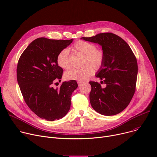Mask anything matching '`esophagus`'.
<instances>
[{
    "label": "esophagus",
    "instance_id": "esophagus-1",
    "mask_svg": "<svg viewBox=\"0 0 157 157\" xmlns=\"http://www.w3.org/2000/svg\"><path fill=\"white\" fill-rule=\"evenodd\" d=\"M83 81H78V84L79 86H81V85H83Z\"/></svg>",
    "mask_w": 157,
    "mask_h": 157
}]
</instances>
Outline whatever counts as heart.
<instances>
[{
  "instance_id": "1",
  "label": "heart",
  "mask_w": 157,
  "mask_h": 157,
  "mask_svg": "<svg viewBox=\"0 0 157 157\" xmlns=\"http://www.w3.org/2000/svg\"><path fill=\"white\" fill-rule=\"evenodd\" d=\"M72 49L74 51L84 54L83 64L86 65L80 68H73L66 72L64 74L66 79L85 81L94 74L93 67L98 70L103 65L105 60L104 52L102 49L97 48L94 43L79 40L74 44ZM56 62L58 65L63 69H68L71 67V63L68 49H62L58 53Z\"/></svg>"
}]
</instances>
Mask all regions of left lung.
<instances>
[{"label": "left lung", "instance_id": "1", "mask_svg": "<svg viewBox=\"0 0 157 157\" xmlns=\"http://www.w3.org/2000/svg\"><path fill=\"white\" fill-rule=\"evenodd\" d=\"M102 46L105 60L98 71L102 88L98 82L90 81L92 90L90 101L93 109L105 116L117 114L124 110L136 91L137 76V59L128 44L113 33H101L90 37H81Z\"/></svg>", "mask_w": 157, "mask_h": 157}]
</instances>
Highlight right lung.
Listing matches in <instances>:
<instances>
[{
  "label": "right lung",
  "mask_w": 157,
  "mask_h": 157,
  "mask_svg": "<svg viewBox=\"0 0 157 157\" xmlns=\"http://www.w3.org/2000/svg\"><path fill=\"white\" fill-rule=\"evenodd\" d=\"M72 40L39 37L20 57L16 69L18 83L25 102L40 118L59 120L70 109L72 93L78 86L76 81L63 82L56 88L53 85L61 81L63 71L57 63V55Z\"/></svg>",
  "instance_id": "1"
}]
</instances>
